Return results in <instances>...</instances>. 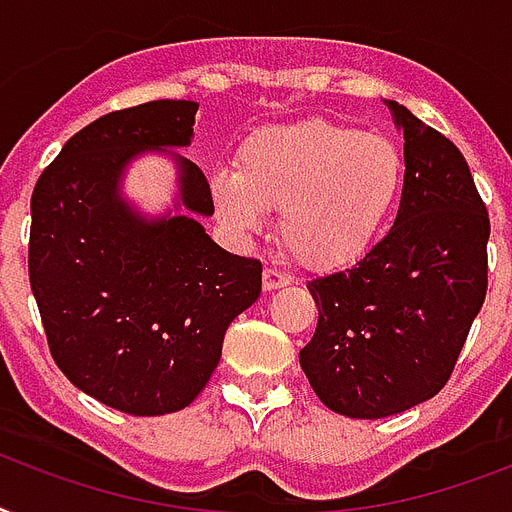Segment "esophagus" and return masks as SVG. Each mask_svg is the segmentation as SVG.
Wrapping results in <instances>:
<instances>
[{"label": "esophagus", "instance_id": "34e87169", "mask_svg": "<svg viewBox=\"0 0 512 512\" xmlns=\"http://www.w3.org/2000/svg\"><path fill=\"white\" fill-rule=\"evenodd\" d=\"M288 283H291V277L283 275V272H277V269H264V275H261L264 291H277V288H285Z\"/></svg>", "mask_w": 512, "mask_h": 512}]
</instances>
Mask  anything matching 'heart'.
I'll return each instance as SVG.
<instances>
[{
  "mask_svg": "<svg viewBox=\"0 0 512 512\" xmlns=\"http://www.w3.org/2000/svg\"><path fill=\"white\" fill-rule=\"evenodd\" d=\"M406 184L395 138L334 120L264 128L243 141L237 168L211 176V200L235 235L253 237L277 211V232L304 267L358 261L382 237Z\"/></svg>",
  "mask_w": 512,
  "mask_h": 512,
  "instance_id": "1",
  "label": "heart"
}]
</instances>
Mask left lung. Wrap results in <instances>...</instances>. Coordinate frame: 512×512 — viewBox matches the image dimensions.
<instances>
[{"mask_svg":"<svg viewBox=\"0 0 512 512\" xmlns=\"http://www.w3.org/2000/svg\"><path fill=\"white\" fill-rule=\"evenodd\" d=\"M390 106L406 184L395 224L347 272L310 280L318 328L299 352L331 411L382 419L449 382L489 285V213L449 138Z\"/></svg>","mask_w":512,"mask_h":512,"instance_id":"1","label":"left lung"}]
</instances>
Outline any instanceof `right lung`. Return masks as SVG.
Masks as SVG:
<instances>
[{"label": "right lung", "instance_id": "add662e5", "mask_svg": "<svg viewBox=\"0 0 512 512\" xmlns=\"http://www.w3.org/2000/svg\"><path fill=\"white\" fill-rule=\"evenodd\" d=\"M194 101H149L71 136L31 194L29 280L66 379L133 417L189 406L219 366L229 323L261 293V261L213 243L208 178L178 152ZM144 151L179 170L177 213L149 220L121 197Z\"/></svg>", "mask_w": 512, "mask_h": 512}]
</instances>
